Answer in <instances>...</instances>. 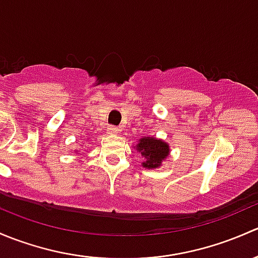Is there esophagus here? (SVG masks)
Masks as SVG:
<instances>
[{
  "instance_id": "34e87169",
  "label": "esophagus",
  "mask_w": 258,
  "mask_h": 258,
  "mask_svg": "<svg viewBox=\"0 0 258 258\" xmlns=\"http://www.w3.org/2000/svg\"><path fill=\"white\" fill-rule=\"evenodd\" d=\"M119 132H120V129H118L116 126H109V128L107 129V133H108V134H110V135L119 134Z\"/></svg>"
}]
</instances>
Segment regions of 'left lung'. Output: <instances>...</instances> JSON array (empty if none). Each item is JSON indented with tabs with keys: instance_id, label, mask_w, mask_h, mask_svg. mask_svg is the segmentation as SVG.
Returning <instances> with one entry per match:
<instances>
[{
	"instance_id": "obj_1",
	"label": "left lung",
	"mask_w": 258,
	"mask_h": 258,
	"mask_svg": "<svg viewBox=\"0 0 258 258\" xmlns=\"http://www.w3.org/2000/svg\"><path fill=\"white\" fill-rule=\"evenodd\" d=\"M135 150L144 158L142 166L145 169H158L170 155L169 143L155 137H143L138 140Z\"/></svg>"
}]
</instances>
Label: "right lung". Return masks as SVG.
I'll list each match as a JSON object with an SVG mask.
<instances>
[{
  "label": "right lung",
  "instance_id": "obj_1",
  "mask_svg": "<svg viewBox=\"0 0 258 258\" xmlns=\"http://www.w3.org/2000/svg\"><path fill=\"white\" fill-rule=\"evenodd\" d=\"M76 153H78V150H76Z\"/></svg>",
  "mask_w": 258,
  "mask_h": 258
}]
</instances>
